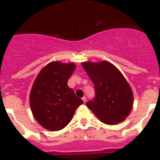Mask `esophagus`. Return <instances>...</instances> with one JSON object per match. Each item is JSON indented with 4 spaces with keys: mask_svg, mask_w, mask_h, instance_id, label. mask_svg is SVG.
<instances>
[{
    "mask_svg": "<svg viewBox=\"0 0 160 160\" xmlns=\"http://www.w3.org/2000/svg\"><path fill=\"white\" fill-rule=\"evenodd\" d=\"M82 101H83V102H84V103L87 102V98H86V97H83V98H82Z\"/></svg>",
    "mask_w": 160,
    "mask_h": 160,
    "instance_id": "obj_1",
    "label": "esophagus"
}]
</instances>
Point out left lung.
I'll list each match as a JSON object with an SVG mask.
<instances>
[{"instance_id": "8db88e82", "label": "left lung", "mask_w": 160, "mask_h": 160, "mask_svg": "<svg viewBox=\"0 0 160 160\" xmlns=\"http://www.w3.org/2000/svg\"><path fill=\"white\" fill-rule=\"evenodd\" d=\"M95 89V98L87 103L97 118L107 125L123 122L131 113L134 103L132 89L118 68L107 61L84 62Z\"/></svg>"}]
</instances>
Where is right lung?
Returning <instances> with one entry per match:
<instances>
[{
  "instance_id": "1",
  "label": "right lung",
  "mask_w": 160,
  "mask_h": 160,
  "mask_svg": "<svg viewBox=\"0 0 160 160\" xmlns=\"http://www.w3.org/2000/svg\"><path fill=\"white\" fill-rule=\"evenodd\" d=\"M75 68L73 62L53 61L42 68L33 82L29 94L31 111L37 122L48 131L63 129L83 103L67 86Z\"/></svg>"
}]
</instances>
